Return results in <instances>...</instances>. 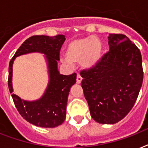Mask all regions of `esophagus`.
I'll list each match as a JSON object with an SVG mask.
<instances>
[{"instance_id": "34e87169", "label": "esophagus", "mask_w": 148, "mask_h": 148, "mask_svg": "<svg viewBox=\"0 0 148 148\" xmlns=\"http://www.w3.org/2000/svg\"><path fill=\"white\" fill-rule=\"evenodd\" d=\"M76 80H77V84H81V82H82V77L79 74H77V75Z\"/></svg>"}]
</instances>
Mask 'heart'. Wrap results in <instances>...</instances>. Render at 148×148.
Segmentation results:
<instances>
[{
	"mask_svg": "<svg viewBox=\"0 0 148 148\" xmlns=\"http://www.w3.org/2000/svg\"><path fill=\"white\" fill-rule=\"evenodd\" d=\"M104 53V44L99 38L87 36L74 39L66 49V63H81L84 69L93 68L101 60Z\"/></svg>",
	"mask_w": 148,
	"mask_h": 148,
	"instance_id": "b5f03b06",
	"label": "heart"
}]
</instances>
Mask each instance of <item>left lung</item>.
Returning <instances> with one entry per match:
<instances>
[{
    "instance_id": "8db88e82",
    "label": "left lung",
    "mask_w": 148,
    "mask_h": 148,
    "mask_svg": "<svg viewBox=\"0 0 148 148\" xmlns=\"http://www.w3.org/2000/svg\"><path fill=\"white\" fill-rule=\"evenodd\" d=\"M109 51L93 68L81 71L82 87L95 121L114 124L136 102L144 72L140 49L123 34H109Z\"/></svg>"
}]
</instances>
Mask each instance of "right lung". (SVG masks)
Listing matches in <instances>:
<instances>
[{
	"label": "right lung",
	"mask_w": 148,
	"mask_h": 148,
	"mask_svg": "<svg viewBox=\"0 0 148 148\" xmlns=\"http://www.w3.org/2000/svg\"><path fill=\"white\" fill-rule=\"evenodd\" d=\"M65 36H33L27 39L17 50L9 64L8 88L16 109L26 121L35 126L53 128L61 125L66 119V108L70 90L76 83V73L71 75L60 74L57 61ZM38 51L46 55L49 83L44 95L36 101H25L13 93L12 66L14 59L23 54Z\"/></svg>",
	"instance_id": "1"
}]
</instances>
